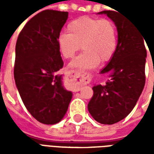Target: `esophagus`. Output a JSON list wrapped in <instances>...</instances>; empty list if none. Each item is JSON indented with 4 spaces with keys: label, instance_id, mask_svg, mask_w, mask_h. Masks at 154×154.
<instances>
[{
    "label": "esophagus",
    "instance_id": "esophagus-1",
    "mask_svg": "<svg viewBox=\"0 0 154 154\" xmlns=\"http://www.w3.org/2000/svg\"><path fill=\"white\" fill-rule=\"evenodd\" d=\"M74 77L76 78H78L80 82H83L85 83H87L90 82V77H89V75L87 73H82L78 71H73ZM77 91H80V87L77 88Z\"/></svg>",
    "mask_w": 154,
    "mask_h": 154
}]
</instances>
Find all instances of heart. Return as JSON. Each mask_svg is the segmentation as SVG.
Listing matches in <instances>:
<instances>
[{
  "mask_svg": "<svg viewBox=\"0 0 154 154\" xmlns=\"http://www.w3.org/2000/svg\"><path fill=\"white\" fill-rule=\"evenodd\" d=\"M67 33L57 38L58 49L65 58H72L80 50L82 54L71 63V67L92 69L100 62L109 61L117 48L118 34L113 21L106 19L82 16L69 22Z\"/></svg>",
  "mask_w": 154,
  "mask_h": 154,
  "instance_id": "1",
  "label": "heart"
}]
</instances>
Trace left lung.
I'll return each mask as SVG.
<instances>
[{"label":"left lung","instance_id":"obj_1","mask_svg":"<svg viewBox=\"0 0 154 154\" xmlns=\"http://www.w3.org/2000/svg\"><path fill=\"white\" fill-rule=\"evenodd\" d=\"M116 25L117 48L100 73H110L105 85L92 87L89 112L97 122L113 125L125 119L135 106L145 84L147 51L138 27L119 11H103Z\"/></svg>","mask_w":154,"mask_h":154}]
</instances>
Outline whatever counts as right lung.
Listing matches in <instances>:
<instances>
[{
    "label": "right lung",
    "mask_w": 154,
    "mask_h": 154,
    "mask_svg": "<svg viewBox=\"0 0 154 154\" xmlns=\"http://www.w3.org/2000/svg\"><path fill=\"white\" fill-rule=\"evenodd\" d=\"M67 16L65 11L39 12L22 29L15 45L16 87L29 112L45 125L61 121L72 97L57 75L63 67L57 38Z\"/></svg>",
    "instance_id": "add662e5"
}]
</instances>
